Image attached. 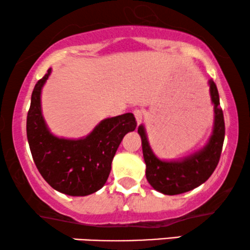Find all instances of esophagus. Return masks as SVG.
Masks as SVG:
<instances>
[{
	"label": "esophagus",
	"instance_id": "1",
	"mask_svg": "<svg viewBox=\"0 0 250 250\" xmlns=\"http://www.w3.org/2000/svg\"><path fill=\"white\" fill-rule=\"evenodd\" d=\"M133 113H134L135 116V119H137L138 124H140V123L142 122V118H144V111L140 109H135L134 111H133Z\"/></svg>",
	"mask_w": 250,
	"mask_h": 250
}]
</instances>
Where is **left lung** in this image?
<instances>
[{
    "mask_svg": "<svg viewBox=\"0 0 250 250\" xmlns=\"http://www.w3.org/2000/svg\"><path fill=\"white\" fill-rule=\"evenodd\" d=\"M209 85L215 121L211 137L201 150L178 161L160 160L149 146L144 125L139 126L138 133L142 142L146 177L148 183L157 192L165 195L189 192L206 183L218 164L225 138V123L223 110L219 106V95L216 83L209 80Z\"/></svg>",
    "mask_w": 250,
    "mask_h": 250,
    "instance_id": "8db88e82",
    "label": "left lung"
}]
</instances>
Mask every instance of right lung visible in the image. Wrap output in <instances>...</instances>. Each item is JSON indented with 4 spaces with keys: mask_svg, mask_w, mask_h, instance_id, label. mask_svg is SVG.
Returning a JSON list of instances; mask_svg holds the SVG:
<instances>
[{
    "mask_svg": "<svg viewBox=\"0 0 250 250\" xmlns=\"http://www.w3.org/2000/svg\"><path fill=\"white\" fill-rule=\"evenodd\" d=\"M51 69L35 85L26 132L32 157L43 179L58 192L86 196L101 189L123 138L137 127L133 113L106 118L85 138H57L47 127L41 111V89Z\"/></svg>",
    "mask_w": 250,
    "mask_h": 250,
    "instance_id": "right-lung-1",
    "label": "right lung"
}]
</instances>
